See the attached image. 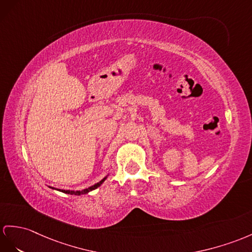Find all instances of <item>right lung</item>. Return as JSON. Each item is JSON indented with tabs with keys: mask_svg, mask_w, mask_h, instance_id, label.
Here are the masks:
<instances>
[{
	"mask_svg": "<svg viewBox=\"0 0 252 252\" xmlns=\"http://www.w3.org/2000/svg\"><path fill=\"white\" fill-rule=\"evenodd\" d=\"M107 176H108V175H107ZM107 176L103 177V179H102L100 182L96 183L95 185L91 186V187H89V188H85V189H83V190H64V189H57V190H59V191H62V192H64V193H68V194H76V195L85 194V193H89L90 191H92V190H94V189L99 187V186L101 185V184L106 181ZM49 187H50V186H49ZM50 188H51V189H55V188H53V187H50Z\"/></svg>",
	"mask_w": 252,
	"mask_h": 252,
	"instance_id": "right-lung-1",
	"label": "right lung"
}]
</instances>
